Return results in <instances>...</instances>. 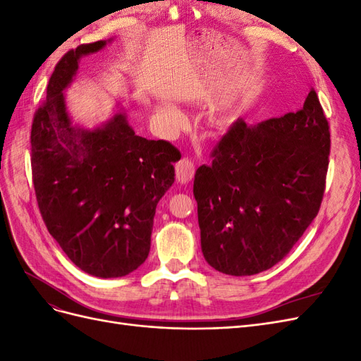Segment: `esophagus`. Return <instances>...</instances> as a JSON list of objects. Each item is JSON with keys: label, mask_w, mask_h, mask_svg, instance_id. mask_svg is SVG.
Segmentation results:
<instances>
[{"label": "esophagus", "mask_w": 361, "mask_h": 361, "mask_svg": "<svg viewBox=\"0 0 361 361\" xmlns=\"http://www.w3.org/2000/svg\"><path fill=\"white\" fill-rule=\"evenodd\" d=\"M195 173V166L194 162L188 158H182L178 164H176V179L180 183H188Z\"/></svg>", "instance_id": "34e87169"}]
</instances>
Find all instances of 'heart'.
Masks as SVG:
<instances>
[{"instance_id":"1","label":"heart","mask_w":361,"mask_h":361,"mask_svg":"<svg viewBox=\"0 0 361 361\" xmlns=\"http://www.w3.org/2000/svg\"><path fill=\"white\" fill-rule=\"evenodd\" d=\"M162 117H164V120H166V123H167V125L174 126V125H178V123H180V122H182L183 113L179 110V108H176V106L167 105V106H164V110H162Z\"/></svg>"}]
</instances>
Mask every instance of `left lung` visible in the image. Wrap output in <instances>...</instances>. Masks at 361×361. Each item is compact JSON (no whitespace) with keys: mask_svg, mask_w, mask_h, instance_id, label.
<instances>
[{"mask_svg":"<svg viewBox=\"0 0 361 361\" xmlns=\"http://www.w3.org/2000/svg\"><path fill=\"white\" fill-rule=\"evenodd\" d=\"M330 125L312 89L297 113L238 118L194 176L202 251L228 276H253L285 257L318 215Z\"/></svg>","mask_w":361,"mask_h":361,"instance_id":"1","label":"left lung"}]
</instances>
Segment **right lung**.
<instances>
[{
    "label": "right lung",
    "mask_w": 361,
    "mask_h": 361,
    "mask_svg": "<svg viewBox=\"0 0 361 361\" xmlns=\"http://www.w3.org/2000/svg\"><path fill=\"white\" fill-rule=\"evenodd\" d=\"M105 40L68 51L31 125V171L48 232L73 264L101 279L123 277L149 256L157 204L174 182L180 152L135 135L117 113L93 130L72 125L63 90L82 56Z\"/></svg>",
    "instance_id": "obj_1"
}]
</instances>
